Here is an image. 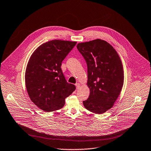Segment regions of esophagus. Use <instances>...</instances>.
<instances>
[{"label":"esophagus","instance_id":"esophagus-1","mask_svg":"<svg viewBox=\"0 0 151 151\" xmlns=\"http://www.w3.org/2000/svg\"><path fill=\"white\" fill-rule=\"evenodd\" d=\"M75 85H76V88L77 89H78L79 87H80V83H76V84H75Z\"/></svg>","mask_w":151,"mask_h":151}]
</instances>
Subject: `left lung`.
<instances>
[{"mask_svg":"<svg viewBox=\"0 0 151 151\" xmlns=\"http://www.w3.org/2000/svg\"><path fill=\"white\" fill-rule=\"evenodd\" d=\"M77 48L87 64L90 93L83 106L91 112L103 114L112 107L124 84L120 57L111 44L100 39L79 43Z\"/></svg>","mask_w":151,"mask_h":151,"instance_id":"8db88e82","label":"left lung"}]
</instances>
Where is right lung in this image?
<instances>
[{"label": "right lung", "mask_w": 151, "mask_h": 151, "mask_svg": "<svg viewBox=\"0 0 151 151\" xmlns=\"http://www.w3.org/2000/svg\"><path fill=\"white\" fill-rule=\"evenodd\" d=\"M76 42L52 40L39 46L32 54L25 73L26 87L30 100L45 112L58 110L65 99L76 89L69 83L61 66Z\"/></svg>", "instance_id": "right-lung-1"}]
</instances>
